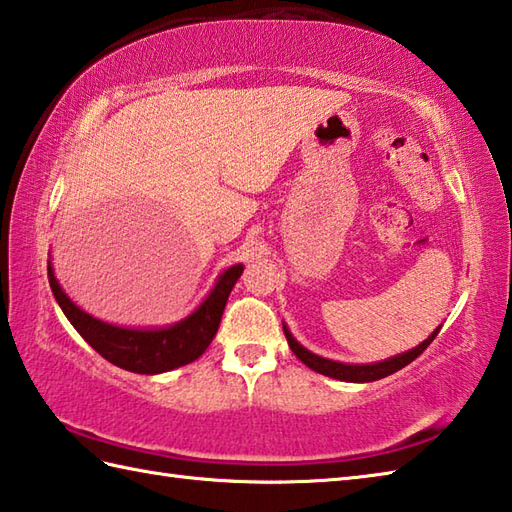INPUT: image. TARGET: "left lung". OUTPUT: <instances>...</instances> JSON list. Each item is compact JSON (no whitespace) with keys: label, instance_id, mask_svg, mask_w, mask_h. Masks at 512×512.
<instances>
[{"label":"left lung","instance_id":"1","mask_svg":"<svg viewBox=\"0 0 512 512\" xmlns=\"http://www.w3.org/2000/svg\"><path fill=\"white\" fill-rule=\"evenodd\" d=\"M438 332H440V328L433 332L427 341H422L418 347H413L411 352H405V354H400V356L389 358V361L374 363V365H345V363L328 361V358H321L317 354L308 352L306 347H301L295 339H292V334L288 332V328L284 325V334H286V339H288L290 350L295 352V356L299 358L303 365H308L310 369H314V372H319L323 376L345 380V383H372V380H380V378H385L389 374L398 372V369L409 365L411 361H416V358L431 345V341L436 339Z\"/></svg>","mask_w":512,"mask_h":512}]
</instances>
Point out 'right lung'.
<instances>
[{
	"instance_id": "add662e5",
	"label": "right lung",
	"mask_w": 512,
	"mask_h": 512,
	"mask_svg": "<svg viewBox=\"0 0 512 512\" xmlns=\"http://www.w3.org/2000/svg\"><path fill=\"white\" fill-rule=\"evenodd\" d=\"M244 266L237 264L224 270V275L217 281L211 295L204 299L202 306L195 310L189 319L180 321L173 328L165 330H127L116 328V325L103 323L90 317L88 312L76 308L74 303L65 297L57 277L48 264V281L52 295L57 299L63 314L74 325L85 341H88L105 361L112 365L127 369L134 374H162L169 369L193 363L195 358L204 354L206 347L211 345L213 336L220 328L224 306L228 295L235 286V281L242 275Z\"/></svg>"
}]
</instances>
